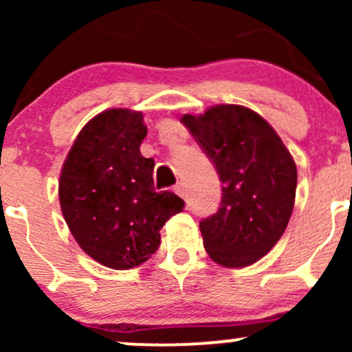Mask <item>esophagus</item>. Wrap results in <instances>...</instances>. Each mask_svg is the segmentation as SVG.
<instances>
[{"instance_id": "1", "label": "esophagus", "mask_w": 352, "mask_h": 352, "mask_svg": "<svg viewBox=\"0 0 352 352\" xmlns=\"http://www.w3.org/2000/svg\"><path fill=\"white\" fill-rule=\"evenodd\" d=\"M173 192H175L179 197H185V195H187V190H185V185L180 184V182L175 185V187H173Z\"/></svg>"}]
</instances>
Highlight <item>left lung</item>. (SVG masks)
<instances>
[{
    "instance_id": "8db88e82",
    "label": "left lung",
    "mask_w": 352,
    "mask_h": 352,
    "mask_svg": "<svg viewBox=\"0 0 352 352\" xmlns=\"http://www.w3.org/2000/svg\"><path fill=\"white\" fill-rule=\"evenodd\" d=\"M182 124L215 165L221 187L217 213L200 221L213 261L243 268L278 243L294 207L298 172L292 153L260 114L218 104Z\"/></svg>"
}]
</instances>
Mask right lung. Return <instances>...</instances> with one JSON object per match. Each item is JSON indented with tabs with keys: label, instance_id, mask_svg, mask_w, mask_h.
I'll return each instance as SVG.
<instances>
[{
	"label": "right lung",
	"instance_id": "1",
	"mask_svg": "<svg viewBox=\"0 0 352 352\" xmlns=\"http://www.w3.org/2000/svg\"><path fill=\"white\" fill-rule=\"evenodd\" d=\"M145 135L142 112L109 109L84 125L60 170L59 204L72 236L112 270L147 261L165 221L185 207L153 188L155 162L140 153Z\"/></svg>",
	"mask_w": 352,
	"mask_h": 352
}]
</instances>
